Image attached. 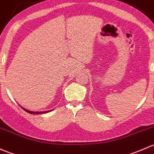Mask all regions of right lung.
Listing matches in <instances>:
<instances>
[{
  "label": "right lung",
  "mask_w": 154,
  "mask_h": 154,
  "mask_svg": "<svg viewBox=\"0 0 154 154\" xmlns=\"http://www.w3.org/2000/svg\"><path fill=\"white\" fill-rule=\"evenodd\" d=\"M21 108H23V109L24 110V111H26L27 113H29V114H44V113H47L48 112V111H40V112H38V111H36V112H35V111H28L27 109H25L24 108H23V107H21Z\"/></svg>",
  "instance_id": "1"
}]
</instances>
